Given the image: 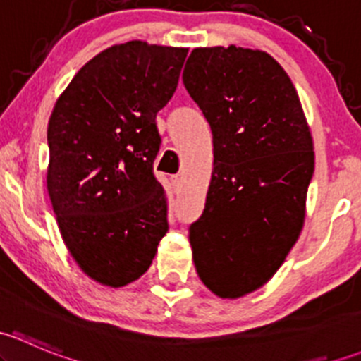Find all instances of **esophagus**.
I'll return each mask as SVG.
<instances>
[{
  "label": "esophagus",
  "mask_w": 361,
  "mask_h": 361,
  "mask_svg": "<svg viewBox=\"0 0 361 361\" xmlns=\"http://www.w3.org/2000/svg\"><path fill=\"white\" fill-rule=\"evenodd\" d=\"M171 183H173V187L176 188V190H180L181 185H183V178H181L180 174H176V176H171Z\"/></svg>",
  "instance_id": "obj_1"
}]
</instances>
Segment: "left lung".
<instances>
[{
  "mask_svg": "<svg viewBox=\"0 0 361 361\" xmlns=\"http://www.w3.org/2000/svg\"><path fill=\"white\" fill-rule=\"evenodd\" d=\"M183 83L209 122L214 155L192 257L211 292L238 298L264 286L300 235L311 130L290 76L262 50L194 49Z\"/></svg>",
  "mask_w": 361,
  "mask_h": 361,
  "instance_id": "8db88e82",
  "label": "left lung"
}]
</instances>
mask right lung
Returning <instances> with one entry per match:
<instances>
[{"label":"right lung","instance_id":"1","mask_svg":"<svg viewBox=\"0 0 361 361\" xmlns=\"http://www.w3.org/2000/svg\"><path fill=\"white\" fill-rule=\"evenodd\" d=\"M188 49L120 43L89 61L49 120L47 190L64 245L89 278L120 288L148 271L167 228L154 174L157 113Z\"/></svg>","mask_w":361,"mask_h":361}]
</instances>
